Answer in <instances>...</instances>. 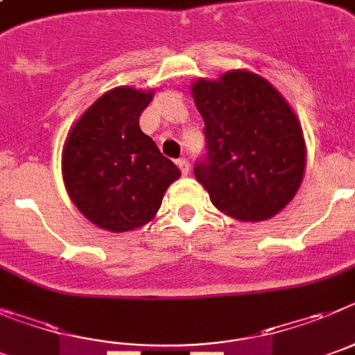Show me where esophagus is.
<instances>
[{"label":"esophagus","mask_w":355,"mask_h":355,"mask_svg":"<svg viewBox=\"0 0 355 355\" xmlns=\"http://www.w3.org/2000/svg\"><path fill=\"white\" fill-rule=\"evenodd\" d=\"M177 166H178V168H180L182 175H187V173H189L191 164H189V161H187V159H178Z\"/></svg>","instance_id":"esophagus-1"}]
</instances>
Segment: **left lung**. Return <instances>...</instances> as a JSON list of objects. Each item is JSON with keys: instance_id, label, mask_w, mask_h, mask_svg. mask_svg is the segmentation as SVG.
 <instances>
[{"instance_id": "1", "label": "left lung", "mask_w": 355, "mask_h": 355, "mask_svg": "<svg viewBox=\"0 0 355 355\" xmlns=\"http://www.w3.org/2000/svg\"><path fill=\"white\" fill-rule=\"evenodd\" d=\"M191 90L207 143L194 177L214 207L241 221L276 216L295 196L306 168L304 136L288 102L248 70L198 79Z\"/></svg>"}]
</instances>
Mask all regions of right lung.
Here are the masks:
<instances>
[{
    "instance_id": "obj_1",
    "label": "right lung",
    "mask_w": 355,
    "mask_h": 355,
    "mask_svg": "<svg viewBox=\"0 0 355 355\" xmlns=\"http://www.w3.org/2000/svg\"><path fill=\"white\" fill-rule=\"evenodd\" d=\"M154 92L113 88L83 113L67 136L62 171L79 212L102 230L120 233L154 219L180 170L139 129Z\"/></svg>"
}]
</instances>
